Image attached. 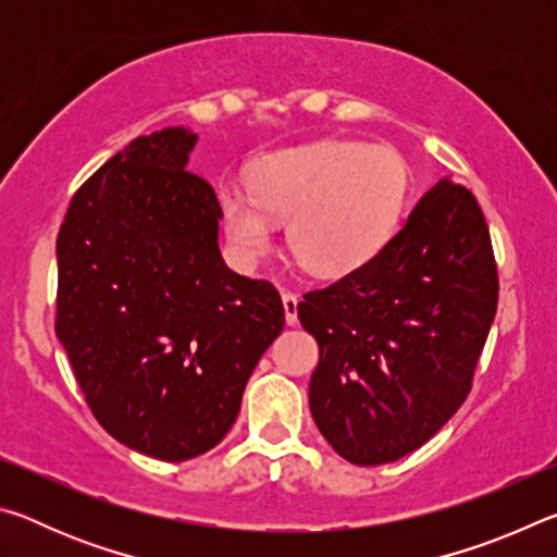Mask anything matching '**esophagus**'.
Returning <instances> with one entry per match:
<instances>
[{"label": "esophagus", "mask_w": 557, "mask_h": 557, "mask_svg": "<svg viewBox=\"0 0 557 557\" xmlns=\"http://www.w3.org/2000/svg\"><path fill=\"white\" fill-rule=\"evenodd\" d=\"M297 301L299 297L295 292H282V305H285V322L289 326L297 324Z\"/></svg>", "instance_id": "34e87169"}]
</instances>
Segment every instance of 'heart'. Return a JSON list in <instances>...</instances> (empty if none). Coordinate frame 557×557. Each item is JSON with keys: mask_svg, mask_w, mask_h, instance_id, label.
<instances>
[{"mask_svg": "<svg viewBox=\"0 0 557 557\" xmlns=\"http://www.w3.org/2000/svg\"><path fill=\"white\" fill-rule=\"evenodd\" d=\"M248 188H223L225 238L243 260L258 262L287 223L292 256L309 272L338 277L366 265L398 221L408 169L385 145L319 139L262 157Z\"/></svg>", "mask_w": 557, "mask_h": 557, "instance_id": "1", "label": "heart"}]
</instances>
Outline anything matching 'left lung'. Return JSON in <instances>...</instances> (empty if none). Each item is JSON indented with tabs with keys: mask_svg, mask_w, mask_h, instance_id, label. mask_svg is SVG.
I'll list each match as a JSON object with an SVG mask.
<instances>
[{
	"mask_svg": "<svg viewBox=\"0 0 557 557\" xmlns=\"http://www.w3.org/2000/svg\"><path fill=\"white\" fill-rule=\"evenodd\" d=\"M496 301L484 213L440 178L366 265L297 305L319 344L309 410L329 445L358 467L425 445L467 398Z\"/></svg>",
	"mask_w": 557,
	"mask_h": 557,
	"instance_id": "obj_1",
	"label": "left lung"
}]
</instances>
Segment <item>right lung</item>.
Instances as JSON below:
<instances>
[{
    "instance_id": "obj_1",
    "label": "right lung",
    "mask_w": 557,
    "mask_h": 557,
    "mask_svg": "<svg viewBox=\"0 0 557 557\" xmlns=\"http://www.w3.org/2000/svg\"><path fill=\"white\" fill-rule=\"evenodd\" d=\"M199 135L164 127L108 159L65 213L55 336L92 414L139 455L184 461L238 418L285 326L280 292L221 256V203L188 172Z\"/></svg>"
}]
</instances>
